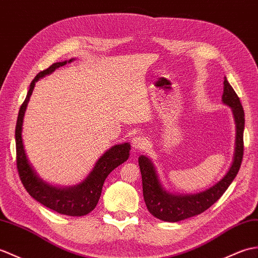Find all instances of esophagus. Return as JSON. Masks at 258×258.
Here are the masks:
<instances>
[{
  "mask_svg": "<svg viewBox=\"0 0 258 258\" xmlns=\"http://www.w3.org/2000/svg\"><path fill=\"white\" fill-rule=\"evenodd\" d=\"M145 145H146V141L142 136H135L132 139V147L136 149V151L143 149L144 147H145Z\"/></svg>",
  "mask_w": 258,
  "mask_h": 258,
  "instance_id": "1",
  "label": "esophagus"
}]
</instances>
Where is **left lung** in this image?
I'll use <instances>...</instances> for the list:
<instances>
[{"label":"left lung","mask_w":258,"mask_h":258,"mask_svg":"<svg viewBox=\"0 0 258 258\" xmlns=\"http://www.w3.org/2000/svg\"><path fill=\"white\" fill-rule=\"evenodd\" d=\"M223 85L222 102L232 109L236 127L234 157L229 171L219 182L202 192L195 195H172L160 183L156 168L152 160L145 155H142L139 158V165L142 173L143 196L148 211L155 218L166 222H178L205 212L222 197L236 177L244 153V110L239 98L226 78Z\"/></svg>","instance_id":"8db88e82"}]
</instances>
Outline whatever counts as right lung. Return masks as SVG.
I'll use <instances>...</instances> for the list:
<instances>
[{
    "mask_svg": "<svg viewBox=\"0 0 258 258\" xmlns=\"http://www.w3.org/2000/svg\"><path fill=\"white\" fill-rule=\"evenodd\" d=\"M73 60L75 59L52 63L49 68L40 71L29 86L26 99L21 105L15 127L16 165L23 185L36 201L60 214L70 215V217H81V215L91 212L98 205L102 187H103L105 178L109 176V173L128 159L131 151L130 144L124 143L112 146L99 158L94 165V168L85 180L74 187L62 188L45 182L37 175L26 156L22 139L24 114H25L29 98L33 93L35 83L40 78L50 75L57 68L62 67L67 62H71Z\"/></svg>",
    "mask_w": 258,
    "mask_h": 258,
    "instance_id": "1",
    "label": "right lung"
}]
</instances>
